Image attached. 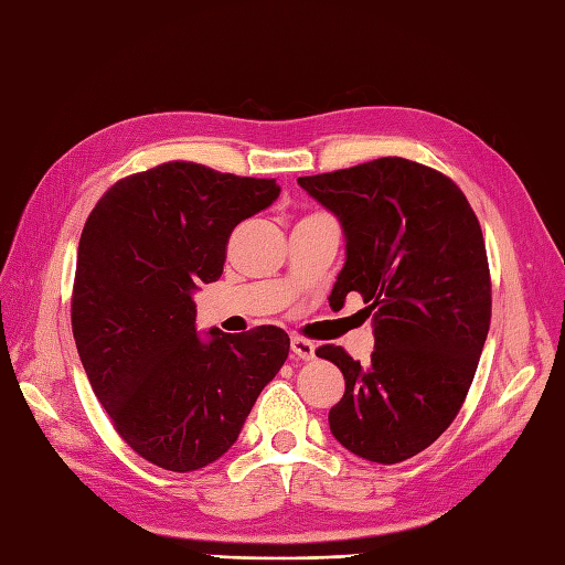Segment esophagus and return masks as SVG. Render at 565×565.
<instances>
[{
    "label": "esophagus",
    "instance_id": "esophagus-1",
    "mask_svg": "<svg viewBox=\"0 0 565 565\" xmlns=\"http://www.w3.org/2000/svg\"><path fill=\"white\" fill-rule=\"evenodd\" d=\"M290 347H292V353L297 355V359H302V361H309V359H315V343L309 341V339H305V337H297V333H292V339H290Z\"/></svg>",
    "mask_w": 565,
    "mask_h": 565
}]
</instances>
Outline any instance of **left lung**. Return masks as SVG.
Listing matches in <instances>:
<instances>
[{"label":"left lung","mask_w":565,"mask_h":565,"mask_svg":"<svg viewBox=\"0 0 565 565\" xmlns=\"http://www.w3.org/2000/svg\"><path fill=\"white\" fill-rule=\"evenodd\" d=\"M297 182L347 234L331 307L359 292L373 315L365 365L333 343L317 349L347 380L331 434L365 460L399 463L451 427L473 383L492 312L480 222L451 178L397 156Z\"/></svg>","instance_id":"8db88e82"}]
</instances>
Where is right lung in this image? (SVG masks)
Segmentation results:
<instances>
[{"label": "right lung", "instance_id": "1", "mask_svg": "<svg viewBox=\"0 0 565 565\" xmlns=\"http://www.w3.org/2000/svg\"><path fill=\"white\" fill-rule=\"evenodd\" d=\"M280 194L188 160L134 172L102 194L77 246L73 337L114 429L153 466L190 473L238 439L290 339L194 329L200 282L222 278L234 226Z\"/></svg>", "mask_w": 565, "mask_h": 565}]
</instances>
